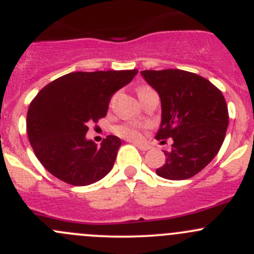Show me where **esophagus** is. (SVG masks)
<instances>
[{"instance_id":"obj_1","label":"esophagus","mask_w":254,"mask_h":254,"mask_svg":"<svg viewBox=\"0 0 254 254\" xmlns=\"http://www.w3.org/2000/svg\"><path fill=\"white\" fill-rule=\"evenodd\" d=\"M134 145L136 146V147L139 148V150H141V151H147V150H150V145H147V143H142V142H135Z\"/></svg>"}]
</instances>
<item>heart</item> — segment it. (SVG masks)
Wrapping results in <instances>:
<instances>
[{"instance_id": "1", "label": "heart", "mask_w": 254, "mask_h": 254, "mask_svg": "<svg viewBox=\"0 0 254 254\" xmlns=\"http://www.w3.org/2000/svg\"><path fill=\"white\" fill-rule=\"evenodd\" d=\"M151 88H148V87H140L139 91H137V94H139V97H141L142 94H145ZM115 132L118 135H120V136L127 137L129 140H139L141 137V130L135 124L119 125V127H115Z\"/></svg>"}]
</instances>
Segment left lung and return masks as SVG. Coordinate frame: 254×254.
Returning a JSON list of instances; mask_svg holds the SVG:
<instances>
[{
  "label": "left lung",
  "instance_id": "8db88e82",
  "mask_svg": "<svg viewBox=\"0 0 254 254\" xmlns=\"http://www.w3.org/2000/svg\"><path fill=\"white\" fill-rule=\"evenodd\" d=\"M161 99L156 139L172 137L166 162L156 173L171 181L191 178L217 155L226 135L229 112L224 96L206 78L183 70L141 71Z\"/></svg>",
  "mask_w": 254,
  "mask_h": 254
}]
</instances>
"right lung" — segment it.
<instances>
[{"instance_id": "add662e5", "label": "right lung", "mask_w": 254, "mask_h": 254, "mask_svg": "<svg viewBox=\"0 0 254 254\" xmlns=\"http://www.w3.org/2000/svg\"><path fill=\"white\" fill-rule=\"evenodd\" d=\"M137 70L71 72L47 84L30 103L27 132L45 170L72 186H89L112 171L122 140L108 135L101 146L86 139L89 122L104 118L109 102Z\"/></svg>"}]
</instances>
